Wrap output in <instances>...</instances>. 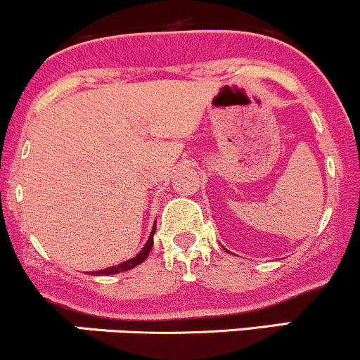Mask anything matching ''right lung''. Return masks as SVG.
Here are the masks:
<instances>
[{
	"label": "right lung",
	"instance_id": "add662e5",
	"mask_svg": "<svg viewBox=\"0 0 360 360\" xmlns=\"http://www.w3.org/2000/svg\"><path fill=\"white\" fill-rule=\"evenodd\" d=\"M154 231H156V225H154L153 231H150L149 240L146 242V245L142 247V250L137 254V256L132 257V259H129V261L122 262V264H118V266H111V268L101 269V271H92L91 274H94V276H108V274H117V273H122V271H129V269H132V268H135V266L141 264V262H144L146 257L149 256L150 249H153V243H154L153 242V235H154Z\"/></svg>",
	"mask_w": 360,
	"mask_h": 360
}]
</instances>
